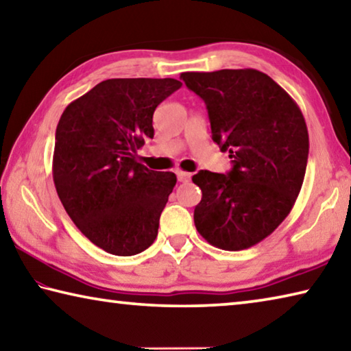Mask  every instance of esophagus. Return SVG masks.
<instances>
[{
    "label": "esophagus",
    "instance_id": "1",
    "mask_svg": "<svg viewBox=\"0 0 351 351\" xmlns=\"http://www.w3.org/2000/svg\"><path fill=\"white\" fill-rule=\"evenodd\" d=\"M176 176H178V181L187 182V181H190V178H192V173H189V171L178 170V171H176Z\"/></svg>",
    "mask_w": 351,
    "mask_h": 351
}]
</instances>
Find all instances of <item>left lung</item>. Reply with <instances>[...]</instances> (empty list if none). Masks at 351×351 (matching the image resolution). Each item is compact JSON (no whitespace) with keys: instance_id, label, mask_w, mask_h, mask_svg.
Instances as JSON below:
<instances>
[{"instance_id":"8db88e82","label":"left lung","mask_w":351,"mask_h":351,"mask_svg":"<svg viewBox=\"0 0 351 351\" xmlns=\"http://www.w3.org/2000/svg\"><path fill=\"white\" fill-rule=\"evenodd\" d=\"M204 100L212 139L229 152L232 170H201L193 219L203 239L224 251L257 245L278 228L304 184L308 128L293 97L257 69L182 73Z\"/></svg>"}]
</instances>
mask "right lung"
Listing matches in <instances>:
<instances>
[{"label": "right lung", "instance_id": "right-lung-1", "mask_svg": "<svg viewBox=\"0 0 351 351\" xmlns=\"http://www.w3.org/2000/svg\"><path fill=\"white\" fill-rule=\"evenodd\" d=\"M181 86L175 79H108L71 102L58 121V198L80 232L112 255H136L156 239L176 175L148 170L136 153L153 138L156 106Z\"/></svg>", "mask_w": 351, "mask_h": 351}]
</instances>
